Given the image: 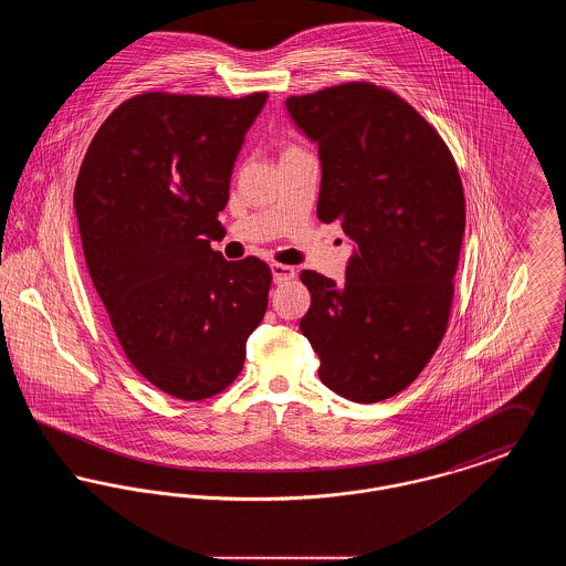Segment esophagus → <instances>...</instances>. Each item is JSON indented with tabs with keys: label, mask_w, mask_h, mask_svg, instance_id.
I'll return each instance as SVG.
<instances>
[{
	"label": "esophagus",
	"mask_w": 566,
	"mask_h": 566,
	"mask_svg": "<svg viewBox=\"0 0 566 566\" xmlns=\"http://www.w3.org/2000/svg\"><path fill=\"white\" fill-rule=\"evenodd\" d=\"M271 275H273L275 284H284V282L295 277V270L289 268V265H282V263H273L271 265Z\"/></svg>",
	"instance_id": "1"
}]
</instances>
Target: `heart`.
<instances>
[{"label": "heart", "instance_id": "1", "mask_svg": "<svg viewBox=\"0 0 566 566\" xmlns=\"http://www.w3.org/2000/svg\"><path fill=\"white\" fill-rule=\"evenodd\" d=\"M289 150H293V148H289Z\"/></svg>", "mask_w": 566, "mask_h": 566}]
</instances>
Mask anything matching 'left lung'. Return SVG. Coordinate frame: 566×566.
<instances>
[{"label":"left lung","instance_id":"8db88e82","mask_svg":"<svg viewBox=\"0 0 566 566\" xmlns=\"http://www.w3.org/2000/svg\"><path fill=\"white\" fill-rule=\"evenodd\" d=\"M318 146V218L354 242L346 282L305 270L301 333L324 386L354 403L407 388L439 348L464 233L457 161L431 125L388 88L346 82L289 97Z\"/></svg>","mask_w":566,"mask_h":566}]
</instances>
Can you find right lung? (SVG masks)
Returning a JSON list of instances; mask_svg holds the SVG:
<instances>
[{"mask_svg":"<svg viewBox=\"0 0 566 566\" xmlns=\"http://www.w3.org/2000/svg\"><path fill=\"white\" fill-rule=\"evenodd\" d=\"M268 93L240 99L144 93L93 137L74 206L109 324L159 390L201 401L240 376L268 312L271 271L212 250L243 135Z\"/></svg>","mask_w":566,"mask_h":566,"instance_id":"add662e5","label":"right lung"}]
</instances>
